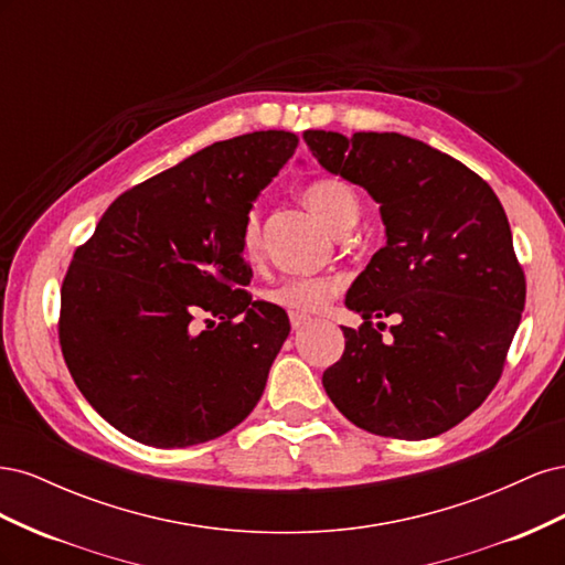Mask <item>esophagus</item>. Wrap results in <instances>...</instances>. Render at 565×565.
I'll return each mask as SVG.
<instances>
[{
    "instance_id": "esophagus-1",
    "label": "esophagus",
    "mask_w": 565,
    "mask_h": 565,
    "mask_svg": "<svg viewBox=\"0 0 565 565\" xmlns=\"http://www.w3.org/2000/svg\"><path fill=\"white\" fill-rule=\"evenodd\" d=\"M289 322H292V330H301V328H306V324L311 322V316L292 311V313H289Z\"/></svg>"
}]
</instances>
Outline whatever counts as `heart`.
<instances>
[{"label": "heart", "instance_id": "heart-1", "mask_svg": "<svg viewBox=\"0 0 565 565\" xmlns=\"http://www.w3.org/2000/svg\"><path fill=\"white\" fill-rule=\"evenodd\" d=\"M301 195L311 212L337 235L347 233L361 214V202H358L353 188L339 179H316L303 188ZM243 252L249 262L262 252V216L256 210L245 218ZM341 287H344V280L337 276H299L268 289L266 297L289 311H318L339 295Z\"/></svg>", "mask_w": 565, "mask_h": 565}]
</instances>
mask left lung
Here are the masks:
<instances>
[{"instance_id":"obj_1","label":"left lung","mask_w":565,"mask_h":565,"mask_svg":"<svg viewBox=\"0 0 565 565\" xmlns=\"http://www.w3.org/2000/svg\"><path fill=\"white\" fill-rule=\"evenodd\" d=\"M318 162L380 202L386 245L355 278L344 355L322 386L349 422L403 440L434 438L500 382L525 306L502 202L459 160L403 134L303 131ZM397 318L384 342L372 317ZM383 327V323L379 326Z\"/></svg>"}]
</instances>
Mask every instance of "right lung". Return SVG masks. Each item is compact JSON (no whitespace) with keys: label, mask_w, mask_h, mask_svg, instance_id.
Here are the masks:
<instances>
[{"label":"right lung","mask_w":565,"mask_h":565,"mask_svg":"<svg viewBox=\"0 0 565 565\" xmlns=\"http://www.w3.org/2000/svg\"><path fill=\"white\" fill-rule=\"evenodd\" d=\"M297 146V134L270 129L202 148L119 195L75 249L61 351L117 431L188 448L224 436L259 403L289 318L245 292L243 226ZM204 312L220 324L200 331Z\"/></svg>","instance_id":"add662e5"}]
</instances>
